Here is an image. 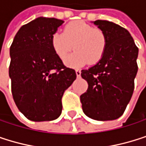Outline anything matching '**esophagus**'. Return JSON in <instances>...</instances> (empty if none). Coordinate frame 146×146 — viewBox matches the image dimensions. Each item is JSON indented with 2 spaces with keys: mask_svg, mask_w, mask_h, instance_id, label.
Returning <instances> with one entry per match:
<instances>
[{
  "mask_svg": "<svg viewBox=\"0 0 146 146\" xmlns=\"http://www.w3.org/2000/svg\"><path fill=\"white\" fill-rule=\"evenodd\" d=\"M75 72H76L77 77H80V75H81V71L80 70L77 69V70H75Z\"/></svg>",
  "mask_w": 146,
  "mask_h": 146,
  "instance_id": "1",
  "label": "esophagus"
}]
</instances>
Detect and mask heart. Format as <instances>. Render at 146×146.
I'll use <instances>...</instances> for the list:
<instances>
[{
    "label": "heart",
    "instance_id": "1",
    "mask_svg": "<svg viewBox=\"0 0 146 146\" xmlns=\"http://www.w3.org/2000/svg\"><path fill=\"white\" fill-rule=\"evenodd\" d=\"M75 52L68 55L64 62L70 67H81L88 61L98 63L107 48V36L104 31L80 20L67 24L64 31H55L51 36V46L54 54L64 59L72 48Z\"/></svg>",
    "mask_w": 146,
    "mask_h": 146
}]
</instances>
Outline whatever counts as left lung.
Masks as SVG:
<instances>
[{
	"instance_id": "left-lung-1",
	"label": "left lung",
	"mask_w": 146,
	"mask_h": 146,
	"mask_svg": "<svg viewBox=\"0 0 146 146\" xmlns=\"http://www.w3.org/2000/svg\"><path fill=\"white\" fill-rule=\"evenodd\" d=\"M93 23L106 34L107 48L96 65L81 71L88 89L80 102L88 117L112 121L123 115L133 96L139 48L129 31L119 25L100 19Z\"/></svg>"
}]
</instances>
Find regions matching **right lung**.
<instances>
[{
	"label": "right lung",
	"instance_id": "1",
	"mask_svg": "<svg viewBox=\"0 0 146 146\" xmlns=\"http://www.w3.org/2000/svg\"><path fill=\"white\" fill-rule=\"evenodd\" d=\"M64 23L39 17L23 25L10 47L9 77L12 94L19 111L33 121L57 119L64 92L76 80L51 46V36Z\"/></svg>",
	"mask_w": 146,
	"mask_h": 146
}]
</instances>
